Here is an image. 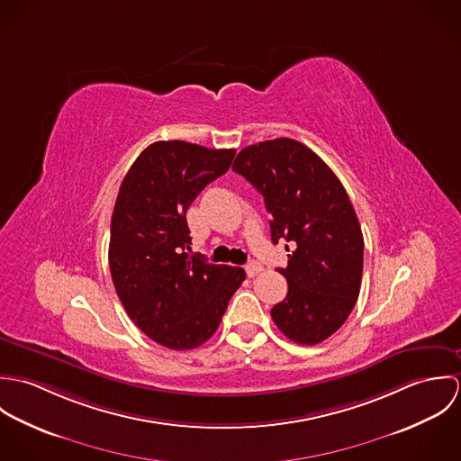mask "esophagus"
<instances>
[{
  "label": "esophagus",
  "mask_w": 461,
  "mask_h": 461,
  "mask_svg": "<svg viewBox=\"0 0 461 461\" xmlns=\"http://www.w3.org/2000/svg\"><path fill=\"white\" fill-rule=\"evenodd\" d=\"M245 271H247V275L252 278V276H256V275H259V273L263 271V266L259 263H256V261H252V263H249L245 266Z\"/></svg>",
  "instance_id": "34e87169"
}]
</instances>
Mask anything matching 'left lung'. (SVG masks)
I'll return each mask as SVG.
<instances>
[{
  "label": "left lung",
  "mask_w": 461,
  "mask_h": 461,
  "mask_svg": "<svg viewBox=\"0 0 461 461\" xmlns=\"http://www.w3.org/2000/svg\"><path fill=\"white\" fill-rule=\"evenodd\" d=\"M271 214V241H285L287 296L271 309L291 340L314 346L351 314L362 282L364 238L342 183L307 145L275 138L245 147L234 159Z\"/></svg>",
  "instance_id": "1"
}]
</instances>
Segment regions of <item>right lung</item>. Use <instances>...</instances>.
Here are the masks:
<instances>
[{
	"mask_svg": "<svg viewBox=\"0 0 461 461\" xmlns=\"http://www.w3.org/2000/svg\"><path fill=\"white\" fill-rule=\"evenodd\" d=\"M234 149L181 140L150 143L132 163L115 200L110 271L132 323L170 349H194L218 329L243 267L190 258L186 211L223 176Z\"/></svg>",
	"mask_w": 461,
	"mask_h": 461,
	"instance_id": "add662e5",
	"label": "right lung"
}]
</instances>
